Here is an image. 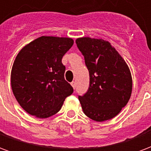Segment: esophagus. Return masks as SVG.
I'll return each mask as SVG.
<instances>
[{
  "mask_svg": "<svg viewBox=\"0 0 151 151\" xmlns=\"http://www.w3.org/2000/svg\"><path fill=\"white\" fill-rule=\"evenodd\" d=\"M71 86H73V88L75 89L76 88V82H71Z\"/></svg>",
  "mask_w": 151,
  "mask_h": 151,
  "instance_id": "1",
  "label": "esophagus"
}]
</instances>
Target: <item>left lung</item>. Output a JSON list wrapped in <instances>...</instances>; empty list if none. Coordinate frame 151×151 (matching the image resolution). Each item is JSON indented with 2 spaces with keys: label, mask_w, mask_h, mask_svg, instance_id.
<instances>
[{
  "label": "left lung",
  "mask_w": 151,
  "mask_h": 151,
  "mask_svg": "<svg viewBox=\"0 0 151 151\" xmlns=\"http://www.w3.org/2000/svg\"><path fill=\"white\" fill-rule=\"evenodd\" d=\"M76 43L90 74L88 91L78 96L83 112L99 122L111 120L120 113L132 94L129 68L107 40L82 37Z\"/></svg>",
  "instance_id": "8db88e82"
}]
</instances>
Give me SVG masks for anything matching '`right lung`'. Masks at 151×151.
I'll return each mask as SVG.
<instances>
[{"label": "right lung", "mask_w": 151, "mask_h": 151, "mask_svg": "<svg viewBox=\"0 0 151 151\" xmlns=\"http://www.w3.org/2000/svg\"><path fill=\"white\" fill-rule=\"evenodd\" d=\"M73 44L71 38L41 36L19 51L12 67L11 87L28 114L42 119L52 116L73 93L61 62Z\"/></svg>", "instance_id": "1"}]
</instances>
